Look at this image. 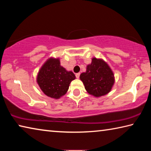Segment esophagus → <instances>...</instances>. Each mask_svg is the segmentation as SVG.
Here are the masks:
<instances>
[{"instance_id":"esophagus-1","label":"esophagus","mask_w":151,"mask_h":151,"mask_svg":"<svg viewBox=\"0 0 151 151\" xmlns=\"http://www.w3.org/2000/svg\"><path fill=\"white\" fill-rule=\"evenodd\" d=\"M80 75H81L80 73H76V78H79V77H80Z\"/></svg>"}]
</instances>
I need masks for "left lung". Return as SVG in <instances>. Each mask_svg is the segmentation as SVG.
Segmentation results:
<instances>
[{
  "label": "left lung",
  "mask_w": 151,
  "mask_h": 151,
  "mask_svg": "<svg viewBox=\"0 0 151 151\" xmlns=\"http://www.w3.org/2000/svg\"><path fill=\"white\" fill-rule=\"evenodd\" d=\"M80 79L87 93L95 97L108 94L114 83V74L108 64L95 57L86 66V72L81 74Z\"/></svg>",
  "instance_id": "obj_1"
}]
</instances>
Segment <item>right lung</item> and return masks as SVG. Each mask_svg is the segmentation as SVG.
<instances>
[{
  "instance_id": "obj_1",
  "label": "right lung",
  "mask_w": 151,
  "mask_h": 151,
  "mask_svg": "<svg viewBox=\"0 0 151 151\" xmlns=\"http://www.w3.org/2000/svg\"><path fill=\"white\" fill-rule=\"evenodd\" d=\"M75 75L60 65L59 58H49L40 68L37 82L46 95L58 99L66 93Z\"/></svg>"
}]
</instances>
